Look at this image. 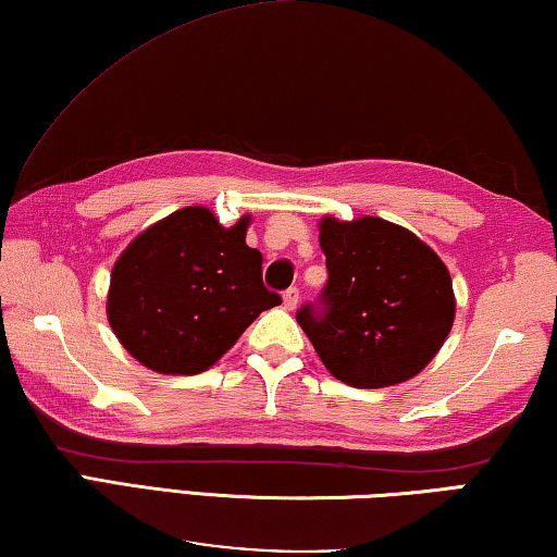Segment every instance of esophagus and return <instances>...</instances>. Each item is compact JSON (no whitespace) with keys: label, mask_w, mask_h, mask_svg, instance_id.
Masks as SVG:
<instances>
[{"label":"esophagus","mask_w":557,"mask_h":557,"mask_svg":"<svg viewBox=\"0 0 557 557\" xmlns=\"http://www.w3.org/2000/svg\"><path fill=\"white\" fill-rule=\"evenodd\" d=\"M297 299H299V289L297 287H289L285 295H282V302H285L287 310H295L297 307Z\"/></svg>","instance_id":"obj_1"}]
</instances>
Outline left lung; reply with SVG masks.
Segmentation results:
<instances>
[{
	"mask_svg": "<svg viewBox=\"0 0 557 557\" xmlns=\"http://www.w3.org/2000/svg\"><path fill=\"white\" fill-rule=\"evenodd\" d=\"M326 285L297 322L332 376L359 389L417 376L451 332V275L426 243L382 218H322Z\"/></svg>",
	"mask_w": 557,
	"mask_h": 557,
	"instance_id": "obj_1",
	"label": "left lung"
}]
</instances>
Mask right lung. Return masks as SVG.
I'll list each match as a JSON object with an SVG mask.
<instances>
[{"instance_id":"obj_1","label":"right lung","mask_w":557,"mask_h":557,"mask_svg":"<svg viewBox=\"0 0 557 557\" xmlns=\"http://www.w3.org/2000/svg\"><path fill=\"white\" fill-rule=\"evenodd\" d=\"M250 218L223 227L208 208L175 210L140 233L111 270V330L131 357L161 374H200L260 312L282 302L247 247Z\"/></svg>"}]
</instances>
